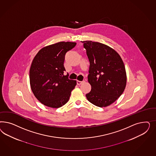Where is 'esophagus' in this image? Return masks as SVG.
I'll list each match as a JSON object with an SVG mask.
<instances>
[{
    "mask_svg": "<svg viewBox=\"0 0 156 156\" xmlns=\"http://www.w3.org/2000/svg\"><path fill=\"white\" fill-rule=\"evenodd\" d=\"M84 81H80V80H76V84L78 85H80L82 84Z\"/></svg>",
    "mask_w": 156,
    "mask_h": 156,
    "instance_id": "1",
    "label": "esophagus"
}]
</instances>
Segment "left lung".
<instances>
[{
    "instance_id": "8db88e82",
    "label": "left lung",
    "mask_w": 156,
    "mask_h": 156,
    "mask_svg": "<svg viewBox=\"0 0 156 156\" xmlns=\"http://www.w3.org/2000/svg\"><path fill=\"white\" fill-rule=\"evenodd\" d=\"M82 42L90 62L88 82L91 89L86 97L97 106H108L118 99L125 89L124 63L118 53L107 45L91 41Z\"/></svg>"
}]
</instances>
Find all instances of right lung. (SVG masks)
I'll list each match as a JSON object with an SVG mask.
<instances>
[{"instance_id":"add662e5","label":"right lung","mask_w":156,"mask_h":156,"mask_svg":"<svg viewBox=\"0 0 156 156\" xmlns=\"http://www.w3.org/2000/svg\"><path fill=\"white\" fill-rule=\"evenodd\" d=\"M76 42H60L43 47L34 58L30 70V82L35 97L48 107L58 108L66 104L76 84L69 79L63 66L66 52Z\"/></svg>"}]
</instances>
